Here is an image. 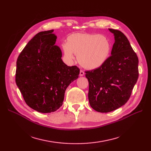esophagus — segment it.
<instances>
[{"label":"esophagus","instance_id":"obj_1","mask_svg":"<svg viewBox=\"0 0 151 151\" xmlns=\"http://www.w3.org/2000/svg\"><path fill=\"white\" fill-rule=\"evenodd\" d=\"M79 75H80V76H83L84 75V72L83 70H80V74H79Z\"/></svg>","mask_w":151,"mask_h":151}]
</instances>
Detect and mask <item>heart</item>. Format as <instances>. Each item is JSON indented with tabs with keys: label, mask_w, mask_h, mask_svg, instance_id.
<instances>
[{
	"label": "heart",
	"mask_w": 151,
	"mask_h": 151,
	"mask_svg": "<svg viewBox=\"0 0 151 151\" xmlns=\"http://www.w3.org/2000/svg\"><path fill=\"white\" fill-rule=\"evenodd\" d=\"M62 48L68 61L74 60L76 54L82 66L94 69L107 61L111 53V43L105 35L78 33L68 36Z\"/></svg>",
	"instance_id": "heart-1"
}]
</instances>
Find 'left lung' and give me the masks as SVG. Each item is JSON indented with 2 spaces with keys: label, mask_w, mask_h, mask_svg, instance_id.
<instances>
[{
  "label": "left lung",
  "mask_w": 151,
  "mask_h": 151,
  "mask_svg": "<svg viewBox=\"0 0 151 151\" xmlns=\"http://www.w3.org/2000/svg\"><path fill=\"white\" fill-rule=\"evenodd\" d=\"M109 30L115 36L111 55L102 66L86 72L90 106L101 113L110 112L124 105L139 77V59L129 41L120 31Z\"/></svg>",
  "instance_id": "1"
}]
</instances>
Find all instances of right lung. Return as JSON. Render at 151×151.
I'll list each match as a JSON object with an SVG mask.
<instances>
[{
  "label": "right lung",
  "mask_w": 151,
  "mask_h": 151,
  "mask_svg": "<svg viewBox=\"0 0 151 151\" xmlns=\"http://www.w3.org/2000/svg\"><path fill=\"white\" fill-rule=\"evenodd\" d=\"M53 29L40 32L17 58L16 83L26 103L40 113L54 112L62 106L67 87L79 77L77 66H67L55 45Z\"/></svg>",
  "instance_id": "right-lung-1"
}]
</instances>
